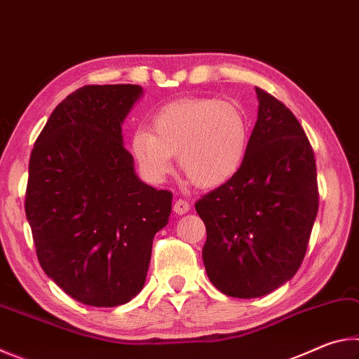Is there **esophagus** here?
Instances as JSON below:
<instances>
[{
    "mask_svg": "<svg viewBox=\"0 0 359 359\" xmlns=\"http://www.w3.org/2000/svg\"><path fill=\"white\" fill-rule=\"evenodd\" d=\"M190 208H191V205H190V203H188V201H185V199H175V203H174V212H175V214H179V215H184V214H187V212L188 210H190Z\"/></svg>",
    "mask_w": 359,
    "mask_h": 359,
    "instance_id": "34e87169",
    "label": "esophagus"
}]
</instances>
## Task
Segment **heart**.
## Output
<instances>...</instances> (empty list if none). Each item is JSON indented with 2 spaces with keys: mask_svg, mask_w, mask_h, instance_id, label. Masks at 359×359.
Returning a JSON list of instances; mask_svg holds the SVG:
<instances>
[{
  "mask_svg": "<svg viewBox=\"0 0 359 359\" xmlns=\"http://www.w3.org/2000/svg\"><path fill=\"white\" fill-rule=\"evenodd\" d=\"M248 120L234 102L185 98L163 106L151 120V133L133 135L131 149L144 172L163 180L172 171V155L193 184L212 188L224 184L244 160Z\"/></svg>",
  "mask_w": 359,
  "mask_h": 359,
  "instance_id": "heart-1",
  "label": "heart"
}]
</instances>
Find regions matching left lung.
Returning a JSON list of instances; mask_svg holds the SVG:
<instances>
[{"mask_svg":"<svg viewBox=\"0 0 359 359\" xmlns=\"http://www.w3.org/2000/svg\"><path fill=\"white\" fill-rule=\"evenodd\" d=\"M258 120L233 177L194 204L205 272L231 297L264 296L302 263L318 212L317 165L294 114L255 87Z\"/></svg>","mask_w":359,"mask_h":359,"instance_id":"left-lung-1","label":"left lung"}]
</instances>
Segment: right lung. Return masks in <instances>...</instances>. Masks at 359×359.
<instances>
[{
  "label": "right lung",
  "instance_id": "right-lung-1",
  "mask_svg": "<svg viewBox=\"0 0 359 359\" xmlns=\"http://www.w3.org/2000/svg\"><path fill=\"white\" fill-rule=\"evenodd\" d=\"M139 85H85L53 109L28 165L25 214L46 274L76 301L115 307L145 283L172 193L144 184L121 121Z\"/></svg>",
  "mask_w": 359,
  "mask_h": 359
}]
</instances>
